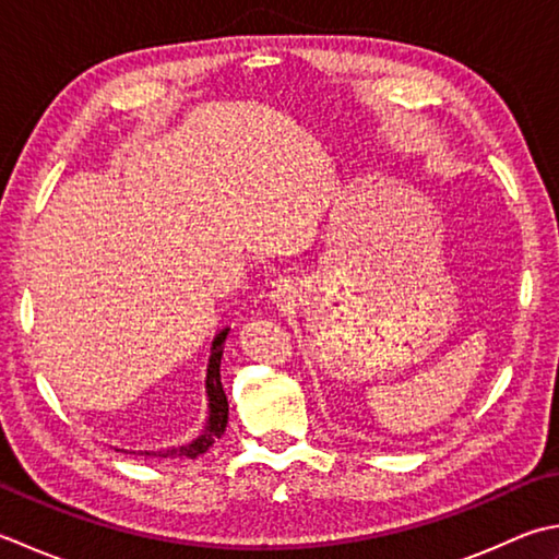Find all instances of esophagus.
<instances>
[{
  "label": "esophagus",
  "mask_w": 559,
  "mask_h": 559,
  "mask_svg": "<svg viewBox=\"0 0 559 559\" xmlns=\"http://www.w3.org/2000/svg\"><path fill=\"white\" fill-rule=\"evenodd\" d=\"M269 298L278 310H290L295 305V298H298V288H295V283L290 278H281L271 286Z\"/></svg>",
  "instance_id": "esophagus-1"
}]
</instances>
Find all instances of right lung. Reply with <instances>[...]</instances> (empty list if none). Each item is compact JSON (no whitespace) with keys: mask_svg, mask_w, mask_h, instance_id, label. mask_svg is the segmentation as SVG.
<instances>
[{"mask_svg":"<svg viewBox=\"0 0 559 559\" xmlns=\"http://www.w3.org/2000/svg\"><path fill=\"white\" fill-rule=\"evenodd\" d=\"M229 330H223L215 334L211 344V356H207V370H205V395H207V419L203 431L195 436L193 441L183 445H171L164 448V451H140V455H157V457H199L207 448H211L227 429V414L229 404L225 397L223 382H221V360H223V348Z\"/></svg>","mask_w":559,"mask_h":559,"instance_id":"obj_1","label":"right lung"}]
</instances>
